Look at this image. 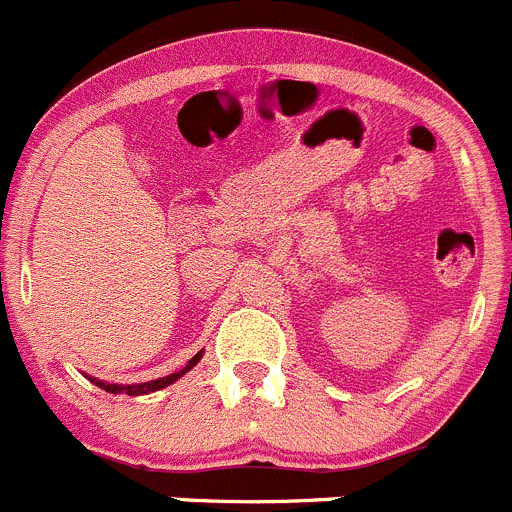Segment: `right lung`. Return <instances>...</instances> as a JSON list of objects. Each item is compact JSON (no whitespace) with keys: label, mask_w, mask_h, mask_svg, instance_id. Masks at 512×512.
<instances>
[{"label":"right lung","mask_w":512,"mask_h":512,"mask_svg":"<svg viewBox=\"0 0 512 512\" xmlns=\"http://www.w3.org/2000/svg\"><path fill=\"white\" fill-rule=\"evenodd\" d=\"M201 356H204V351L196 353V356L191 358V361L186 363V366L181 368V371L171 373V376L156 378V381H146V383H134V386H121V383H104V381H99V378H89V381L96 383V386L104 388V391H109V393H126V396H146V393L161 391V388H166V386H171V383H174V381H179V378L184 376L186 371H191V368H194L196 363L201 361Z\"/></svg>","instance_id":"obj_1"}]
</instances>
